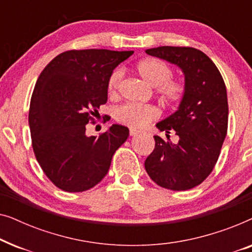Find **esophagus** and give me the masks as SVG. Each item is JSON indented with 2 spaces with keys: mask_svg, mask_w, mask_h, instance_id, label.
I'll return each instance as SVG.
<instances>
[{
  "mask_svg": "<svg viewBox=\"0 0 252 252\" xmlns=\"http://www.w3.org/2000/svg\"><path fill=\"white\" fill-rule=\"evenodd\" d=\"M137 134H140V130H136V129H133V128L129 129V135L130 136H135V135H137Z\"/></svg>",
  "mask_w": 252,
  "mask_h": 252,
  "instance_id": "1",
  "label": "esophagus"
}]
</instances>
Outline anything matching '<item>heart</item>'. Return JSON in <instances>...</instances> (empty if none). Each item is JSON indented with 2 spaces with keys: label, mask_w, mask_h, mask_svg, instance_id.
Listing matches in <instances>:
<instances>
[{
  "label": "heart",
  "mask_w": 252,
  "mask_h": 252,
  "mask_svg": "<svg viewBox=\"0 0 252 252\" xmlns=\"http://www.w3.org/2000/svg\"><path fill=\"white\" fill-rule=\"evenodd\" d=\"M136 73L154 87L156 94L165 104H177L185 95V84L172 78L173 71L166 62L158 58H146L136 64ZM123 79V71L116 70L108 80V91L111 95H116ZM159 115L156 106L149 104H135L128 103L119 106L116 110V119L124 125L132 128H141L147 126Z\"/></svg>",
  "instance_id": "heart-1"
}]
</instances>
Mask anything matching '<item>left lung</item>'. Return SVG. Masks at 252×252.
<instances>
[{"label":"left lung","mask_w":252,"mask_h":252,"mask_svg":"<svg viewBox=\"0 0 252 252\" xmlns=\"http://www.w3.org/2000/svg\"><path fill=\"white\" fill-rule=\"evenodd\" d=\"M146 53L177 65L186 91L177 111L156 124L166 135L177 134L178 143L155 135L144 167L160 187L188 190L202 184L218 160L228 124L225 82L215 63L195 48L164 46Z\"/></svg>","instance_id":"left-lung-1"}]
</instances>
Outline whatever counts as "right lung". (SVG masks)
Returning a JSON list of instances; mask_svg holds the SVG:
<instances>
[{
	"instance_id": "right-lung-1",
	"label": "right lung",
	"mask_w": 252,
	"mask_h": 252,
	"mask_svg": "<svg viewBox=\"0 0 252 252\" xmlns=\"http://www.w3.org/2000/svg\"><path fill=\"white\" fill-rule=\"evenodd\" d=\"M134 51L70 50L41 72L31 98L29 124L36 160L62 190H88L108 173L116 150L129 135L113 124L98 137L86 135V125L108 101L113 70Z\"/></svg>"
}]
</instances>
